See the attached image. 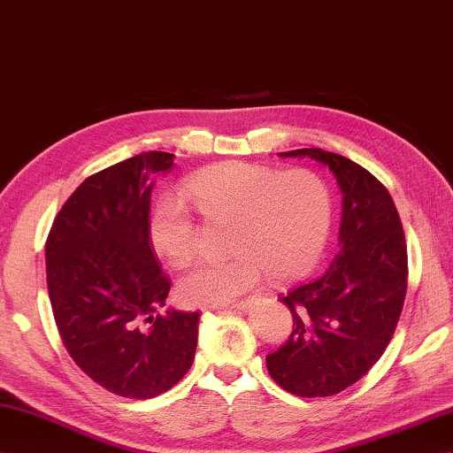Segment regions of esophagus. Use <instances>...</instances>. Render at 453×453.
<instances>
[{"label":"esophagus","instance_id":"obj_1","mask_svg":"<svg viewBox=\"0 0 453 453\" xmlns=\"http://www.w3.org/2000/svg\"><path fill=\"white\" fill-rule=\"evenodd\" d=\"M251 307V299H243V301H240V303H236V304H230L228 309H234V311H248ZM213 311H223V309H213Z\"/></svg>","mask_w":453,"mask_h":453}]
</instances>
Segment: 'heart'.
Returning a JSON list of instances; mask_svg holds the SVG:
<instances>
[{
  "label": "heart",
  "instance_id": "obj_1",
  "mask_svg": "<svg viewBox=\"0 0 453 453\" xmlns=\"http://www.w3.org/2000/svg\"><path fill=\"white\" fill-rule=\"evenodd\" d=\"M185 196L207 221H232L228 261L200 263L179 280L177 293L190 307H223L257 288L266 273L297 278L320 259L332 226L326 182L309 169L225 162L190 177ZM156 253L185 266L196 253L198 228L187 203L162 196L149 219Z\"/></svg>",
  "mask_w": 453,
  "mask_h": 453
}]
</instances>
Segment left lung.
<instances>
[{
	"label": "left lung",
	"mask_w": 453,
	"mask_h": 453,
	"mask_svg": "<svg viewBox=\"0 0 453 453\" xmlns=\"http://www.w3.org/2000/svg\"><path fill=\"white\" fill-rule=\"evenodd\" d=\"M332 171L341 200L339 253L327 271L280 296L293 316L282 347L266 354L274 381L297 396H332L381 358L408 288V251L388 190L368 169L322 149L280 152Z\"/></svg>",
	"instance_id": "obj_1"
}]
</instances>
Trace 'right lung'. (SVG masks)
<instances>
[{
  "mask_svg": "<svg viewBox=\"0 0 453 453\" xmlns=\"http://www.w3.org/2000/svg\"><path fill=\"white\" fill-rule=\"evenodd\" d=\"M173 154L142 152L85 179L45 243L60 339L80 370L126 398H154L190 370L200 312L165 307L169 280L149 236L156 175Z\"/></svg>",
  "mask_w": 453,
  "mask_h": 453,
  "instance_id": "1",
  "label": "right lung"
}]
</instances>
